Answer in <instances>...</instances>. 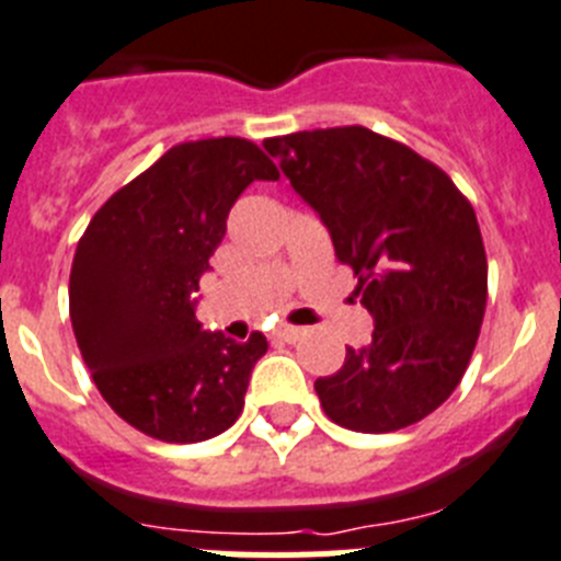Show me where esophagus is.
I'll list each match as a JSON object with an SVG mask.
<instances>
[{"label":"esophagus","instance_id":"1","mask_svg":"<svg viewBox=\"0 0 561 561\" xmlns=\"http://www.w3.org/2000/svg\"><path fill=\"white\" fill-rule=\"evenodd\" d=\"M274 335H276V339L287 341V344H296V341L305 339V330H301V328H290V324H279V328L274 330Z\"/></svg>","mask_w":561,"mask_h":561}]
</instances>
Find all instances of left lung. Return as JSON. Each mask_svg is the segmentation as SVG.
<instances>
[{"label":"left lung","mask_w":561,"mask_h":561,"mask_svg":"<svg viewBox=\"0 0 561 561\" xmlns=\"http://www.w3.org/2000/svg\"><path fill=\"white\" fill-rule=\"evenodd\" d=\"M294 192L358 276L373 341L316 381L333 423L383 435L435 412L460 383L485 313L474 208L449 174L364 126L267 138Z\"/></svg>","instance_id":"left-lung-1"}]
</instances>
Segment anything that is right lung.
I'll list each match as a JSON object with an SVG mask.
<instances>
[{"label":"right lung","instance_id":"obj_1","mask_svg":"<svg viewBox=\"0 0 561 561\" xmlns=\"http://www.w3.org/2000/svg\"><path fill=\"white\" fill-rule=\"evenodd\" d=\"M276 165L242 138L172 146L112 194L87 226L70 274V321L104 401L165 443H199L240 417L267 350L203 330L197 290L231 206Z\"/></svg>","mask_w":561,"mask_h":561}]
</instances>
